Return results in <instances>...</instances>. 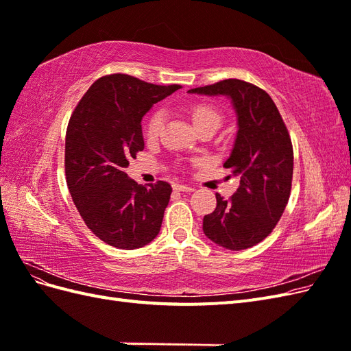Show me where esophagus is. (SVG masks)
<instances>
[{
	"label": "esophagus",
	"mask_w": 351,
	"mask_h": 351,
	"mask_svg": "<svg viewBox=\"0 0 351 351\" xmlns=\"http://www.w3.org/2000/svg\"><path fill=\"white\" fill-rule=\"evenodd\" d=\"M173 189L176 190V192H193L195 187L192 186H186V184H182V183H176L173 184Z\"/></svg>",
	"instance_id": "obj_1"
}]
</instances>
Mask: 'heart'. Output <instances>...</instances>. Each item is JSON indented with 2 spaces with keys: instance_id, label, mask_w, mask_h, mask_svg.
<instances>
[{
  "instance_id": "b5f03b06",
  "label": "heart",
  "mask_w": 351,
  "mask_h": 351,
  "mask_svg": "<svg viewBox=\"0 0 351 351\" xmlns=\"http://www.w3.org/2000/svg\"><path fill=\"white\" fill-rule=\"evenodd\" d=\"M190 119H192L193 125L196 127V130L200 129H214L215 132L219 129V125L222 123V115L218 108L212 107L209 104H195L193 107H190L189 110ZM165 123V112L162 110H155L149 119H147L146 123V134L151 139H155L158 134L161 133L162 127Z\"/></svg>"
}]
</instances>
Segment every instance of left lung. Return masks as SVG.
I'll list each match as a JSON object with an SVG mask.
<instances>
[{
  "label": "left lung",
  "mask_w": 351,
  "mask_h": 351,
  "mask_svg": "<svg viewBox=\"0 0 351 351\" xmlns=\"http://www.w3.org/2000/svg\"><path fill=\"white\" fill-rule=\"evenodd\" d=\"M189 93L231 99L237 115L234 146L224 162L240 177L228 200L204 218L205 236L228 250L249 249L267 239L289 202L293 180V146L282 117L269 95L252 83L227 79Z\"/></svg>",
  "instance_id": "obj_1"
}]
</instances>
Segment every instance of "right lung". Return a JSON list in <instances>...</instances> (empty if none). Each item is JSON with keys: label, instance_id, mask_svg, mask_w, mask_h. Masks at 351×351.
<instances>
[{"label": "right lung", "instance_id": "obj_1", "mask_svg": "<svg viewBox=\"0 0 351 351\" xmlns=\"http://www.w3.org/2000/svg\"><path fill=\"white\" fill-rule=\"evenodd\" d=\"M180 84L146 83L127 74L98 79L73 111L66 133V177L84 224L110 246L133 250L161 230L173 189L143 187L124 168L143 151L142 119Z\"/></svg>", "mask_w": 351, "mask_h": 351}]
</instances>
